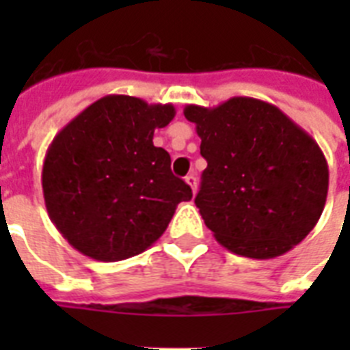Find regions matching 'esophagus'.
Returning <instances> with one entry per match:
<instances>
[{
  "mask_svg": "<svg viewBox=\"0 0 350 350\" xmlns=\"http://www.w3.org/2000/svg\"><path fill=\"white\" fill-rule=\"evenodd\" d=\"M185 181H187V183H189V187H191V189H192V192H196V189H198V178H196V174H189L185 178Z\"/></svg>",
  "mask_w": 350,
  "mask_h": 350,
  "instance_id": "esophagus-1",
  "label": "esophagus"
}]
</instances>
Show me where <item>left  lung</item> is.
Returning a JSON list of instances; mask_svg holds the SVG:
<instances>
[{
  "label": "left lung",
  "instance_id": "left-lung-1",
  "mask_svg": "<svg viewBox=\"0 0 350 350\" xmlns=\"http://www.w3.org/2000/svg\"><path fill=\"white\" fill-rule=\"evenodd\" d=\"M207 159L196 207L214 238L234 254L271 260L314 229L329 191L318 143L278 107L230 98L187 105Z\"/></svg>",
  "mask_w": 350,
  "mask_h": 350
}]
</instances>
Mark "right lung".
I'll list each match as a JSON object with an SVG mask.
<instances>
[{
  "label": "right lung",
  "mask_w": 350,
  "mask_h": 350,
  "mask_svg": "<svg viewBox=\"0 0 350 350\" xmlns=\"http://www.w3.org/2000/svg\"><path fill=\"white\" fill-rule=\"evenodd\" d=\"M174 107L111 94L79 112L52 139L41 172L46 213L63 238L98 261L142 254L169 227L191 187L154 147Z\"/></svg>",
  "instance_id": "obj_1"
}]
</instances>
